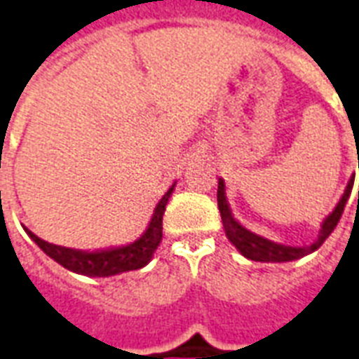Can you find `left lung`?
<instances>
[{
	"mask_svg": "<svg viewBox=\"0 0 359 359\" xmlns=\"http://www.w3.org/2000/svg\"><path fill=\"white\" fill-rule=\"evenodd\" d=\"M352 187H354V179H350L348 187L342 194L341 201L337 203L335 211L329 215L327 219L323 220V226H321V232L318 236L316 243L308 247H287L280 245V243H274V241H268L261 236H255L253 232H249L245 228L241 226L238 220L233 219L232 213H230V207L226 203V196H224V182L219 180V190H217V201H219V211L220 219H222V226H224V232H226V238L232 241L233 245L238 247L243 257L251 259V261L259 262H289L297 261L304 255L312 253L318 247L327 240L329 233L333 232L337 226V222L341 220L342 211H344V205L348 201V196L352 192ZM358 201H359V190H358Z\"/></svg>",
	"mask_w": 359,
	"mask_h": 359,
	"instance_id": "1",
	"label": "left lung"
}]
</instances>
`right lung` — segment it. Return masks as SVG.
Returning <instances> with one entry per match:
<instances>
[{"mask_svg":"<svg viewBox=\"0 0 359 359\" xmlns=\"http://www.w3.org/2000/svg\"><path fill=\"white\" fill-rule=\"evenodd\" d=\"M172 192V187L169 192L159 200L154 217L150 220V226L142 233V238L137 240L135 243H129L126 247H118V249H108V251H95V253H83V251H74V249H66V247L53 245L47 241L39 240L36 233H30V238L39 245V249L51 257L53 261L62 264L65 268L78 272L83 276H97V278H108V276L121 274V272H129V270H139L146 266L150 259H152L156 247L161 241V230H163V213H165V205L169 201V196Z\"/></svg>","mask_w":359,"mask_h":359,"instance_id":"right-lung-1","label":"right lung"}]
</instances>
